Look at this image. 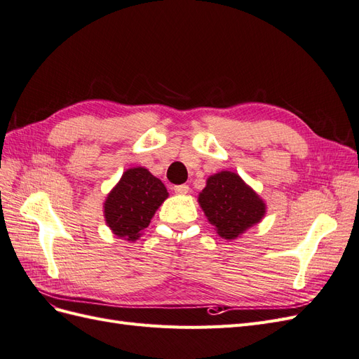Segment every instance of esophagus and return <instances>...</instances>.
Wrapping results in <instances>:
<instances>
[{
	"instance_id": "1",
	"label": "esophagus",
	"mask_w": 359,
	"mask_h": 359,
	"mask_svg": "<svg viewBox=\"0 0 359 359\" xmlns=\"http://www.w3.org/2000/svg\"><path fill=\"white\" fill-rule=\"evenodd\" d=\"M173 191H175L177 194H187L190 191V189H189V186H186V184H181V186L173 187Z\"/></svg>"
}]
</instances>
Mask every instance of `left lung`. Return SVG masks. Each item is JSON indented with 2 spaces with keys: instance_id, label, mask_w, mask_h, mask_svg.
I'll return each instance as SVG.
<instances>
[{
  "instance_id": "left-lung-1",
  "label": "left lung",
  "mask_w": 359,
  "mask_h": 359,
  "mask_svg": "<svg viewBox=\"0 0 359 359\" xmlns=\"http://www.w3.org/2000/svg\"><path fill=\"white\" fill-rule=\"evenodd\" d=\"M198 202L217 233L229 241L262 222L266 214L265 201L231 170L214 173L206 180Z\"/></svg>"
}]
</instances>
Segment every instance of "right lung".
Here are the masks:
<instances>
[{"label": "right lung", "mask_w": 359, "mask_h": 359, "mask_svg": "<svg viewBox=\"0 0 359 359\" xmlns=\"http://www.w3.org/2000/svg\"><path fill=\"white\" fill-rule=\"evenodd\" d=\"M168 196L165 184L148 169L130 168L107 193L103 203L104 222L114 235L135 243Z\"/></svg>", "instance_id": "right-lung-1"}]
</instances>
